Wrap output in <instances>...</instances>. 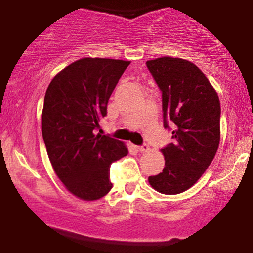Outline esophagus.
Segmentation results:
<instances>
[{
	"mask_svg": "<svg viewBox=\"0 0 253 253\" xmlns=\"http://www.w3.org/2000/svg\"><path fill=\"white\" fill-rule=\"evenodd\" d=\"M138 150L140 151V152H147V151L150 150V146L147 144H143L140 145V146H138Z\"/></svg>",
	"mask_w": 253,
	"mask_h": 253,
	"instance_id": "1",
	"label": "esophagus"
}]
</instances>
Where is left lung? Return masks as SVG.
<instances>
[{
  "label": "left lung",
  "instance_id": "left-lung-1",
  "mask_svg": "<svg viewBox=\"0 0 253 253\" xmlns=\"http://www.w3.org/2000/svg\"><path fill=\"white\" fill-rule=\"evenodd\" d=\"M146 66L162 91L164 128L172 130V143L162 149L164 169L149 182L159 193L175 195L193 187L215 156L220 101L195 64L163 57L149 60Z\"/></svg>",
  "mask_w": 253,
  "mask_h": 253
}]
</instances>
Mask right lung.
Returning a JSON list of instances; mask_svg holds the SVG:
<instances>
[{
    "label": "right lung",
    "instance_id": "1",
    "mask_svg": "<svg viewBox=\"0 0 253 253\" xmlns=\"http://www.w3.org/2000/svg\"><path fill=\"white\" fill-rule=\"evenodd\" d=\"M129 63L82 58L57 74L46 90L42 132L48 158L66 189L86 201L109 193L110 164L128 153L123 141L97 129Z\"/></svg>",
    "mask_w": 253,
    "mask_h": 253
}]
</instances>
